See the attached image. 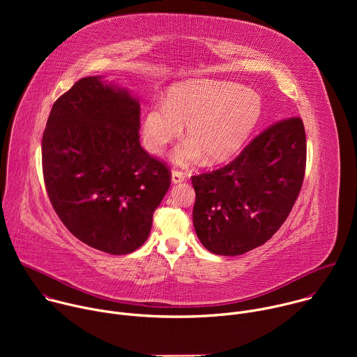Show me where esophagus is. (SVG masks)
I'll use <instances>...</instances> for the list:
<instances>
[{"instance_id": "esophagus-1", "label": "esophagus", "mask_w": 357, "mask_h": 357, "mask_svg": "<svg viewBox=\"0 0 357 357\" xmlns=\"http://www.w3.org/2000/svg\"><path fill=\"white\" fill-rule=\"evenodd\" d=\"M171 179H172L174 183H181V182H183L186 179V176H185V174L182 171L174 169L172 174H171Z\"/></svg>"}]
</instances>
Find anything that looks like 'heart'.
<instances>
[{
  "mask_svg": "<svg viewBox=\"0 0 357 357\" xmlns=\"http://www.w3.org/2000/svg\"><path fill=\"white\" fill-rule=\"evenodd\" d=\"M261 112L260 96L250 89L211 79L185 80L169 89L164 105L146 109L142 144L152 154H162L186 126L188 141L174 151L172 161L189 165L205 155L209 164H219L243 146Z\"/></svg>",
  "mask_w": 357,
  "mask_h": 357,
  "instance_id": "b5f03b06",
  "label": "heart"
}]
</instances>
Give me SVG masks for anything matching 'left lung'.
Masks as SVG:
<instances>
[{"mask_svg":"<svg viewBox=\"0 0 357 357\" xmlns=\"http://www.w3.org/2000/svg\"><path fill=\"white\" fill-rule=\"evenodd\" d=\"M307 138L299 117L285 119L254 138L226 167L192 176L193 226L219 256H240L270 240L299 195Z\"/></svg>","mask_w":357,"mask_h":357,"instance_id":"1","label":"left lung"}]
</instances>
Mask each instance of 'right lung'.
<instances>
[{"instance_id":"1","label":"right lung","mask_w":357,"mask_h":357,"mask_svg":"<svg viewBox=\"0 0 357 357\" xmlns=\"http://www.w3.org/2000/svg\"><path fill=\"white\" fill-rule=\"evenodd\" d=\"M139 101L100 76L76 82L50 110L42 171L50 203L84 244L114 256L141 247L171 185L139 144Z\"/></svg>"}]
</instances>
